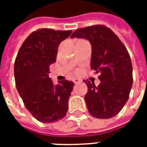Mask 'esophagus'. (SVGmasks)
<instances>
[{
	"label": "esophagus",
	"instance_id": "1",
	"mask_svg": "<svg viewBox=\"0 0 147 147\" xmlns=\"http://www.w3.org/2000/svg\"><path fill=\"white\" fill-rule=\"evenodd\" d=\"M74 82L75 84H78V83H80L81 82V80H79V79H77V78H75V79H74Z\"/></svg>",
	"mask_w": 147,
	"mask_h": 147
}]
</instances>
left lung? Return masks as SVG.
I'll return each mask as SVG.
<instances>
[{
    "label": "left lung",
    "instance_id": "obj_1",
    "mask_svg": "<svg viewBox=\"0 0 147 147\" xmlns=\"http://www.w3.org/2000/svg\"><path fill=\"white\" fill-rule=\"evenodd\" d=\"M88 40L92 45L91 69L99 73L100 84L84 81L88 92L84 96L92 116L108 119L116 116L124 107L132 86V65L124 44L110 28L95 25L78 29L71 38Z\"/></svg>",
    "mask_w": 147,
    "mask_h": 147
}]
</instances>
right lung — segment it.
Here are the masks:
<instances>
[{"instance_id":"1","label":"right lung","mask_w":147,"mask_h":147,"mask_svg":"<svg viewBox=\"0 0 147 147\" xmlns=\"http://www.w3.org/2000/svg\"><path fill=\"white\" fill-rule=\"evenodd\" d=\"M72 30L40 29L29 35L17 54L14 65L16 86L29 112L42 123L63 119L74 82L63 80L54 84L49 66L56 60L58 48Z\"/></svg>"}]
</instances>
